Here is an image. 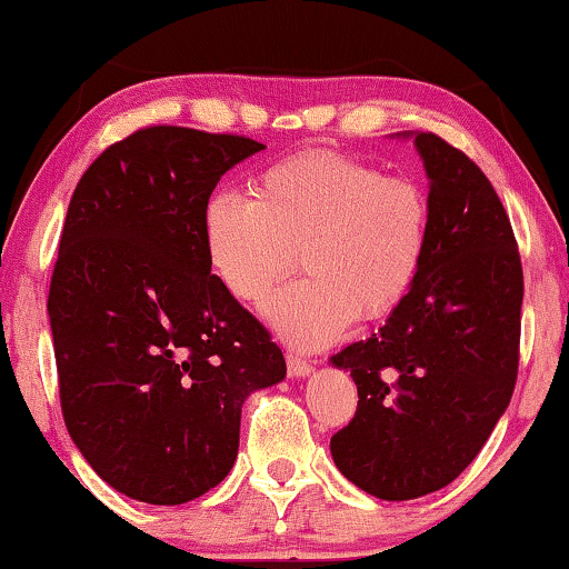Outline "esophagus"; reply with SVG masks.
Here are the masks:
<instances>
[{"label": "esophagus", "instance_id": "1", "mask_svg": "<svg viewBox=\"0 0 569 569\" xmlns=\"http://www.w3.org/2000/svg\"><path fill=\"white\" fill-rule=\"evenodd\" d=\"M286 368H288V376H291V378H303V376H309V372H311V362L299 358V355L288 352L286 355Z\"/></svg>", "mask_w": 569, "mask_h": 569}]
</instances>
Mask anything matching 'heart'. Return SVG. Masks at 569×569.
I'll return each mask as SVG.
<instances>
[{
    "label": "heart",
    "mask_w": 569,
    "mask_h": 569,
    "mask_svg": "<svg viewBox=\"0 0 569 569\" xmlns=\"http://www.w3.org/2000/svg\"><path fill=\"white\" fill-rule=\"evenodd\" d=\"M431 242V199L411 176L329 150L296 152L252 181V199L214 193L203 244L234 299L260 303L301 262L307 276L268 303L288 342L317 350L355 319L396 311Z\"/></svg>",
    "instance_id": "1"
}]
</instances>
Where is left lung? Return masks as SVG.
Segmentation results:
<instances>
[{
	"instance_id": "obj_1",
	"label": "left lung",
	"mask_w": 569,
	"mask_h": 569,
	"mask_svg": "<svg viewBox=\"0 0 569 569\" xmlns=\"http://www.w3.org/2000/svg\"><path fill=\"white\" fill-rule=\"evenodd\" d=\"M417 148L431 178V242L417 286L380 332L332 362L358 409L332 437L347 480L411 501L460 475L488 442L519 376L523 270L493 183L435 132Z\"/></svg>"
}]
</instances>
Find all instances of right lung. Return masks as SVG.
<instances>
[{
  "mask_svg": "<svg viewBox=\"0 0 569 569\" xmlns=\"http://www.w3.org/2000/svg\"><path fill=\"white\" fill-rule=\"evenodd\" d=\"M266 146L150 124L109 146L68 203L48 293L66 429L120 493L178 506L219 486L252 391L283 380L270 332L211 273L203 207Z\"/></svg>",
  "mask_w": 569,
  "mask_h": 569,
  "instance_id": "add662e5",
  "label": "right lung"
}]
</instances>
